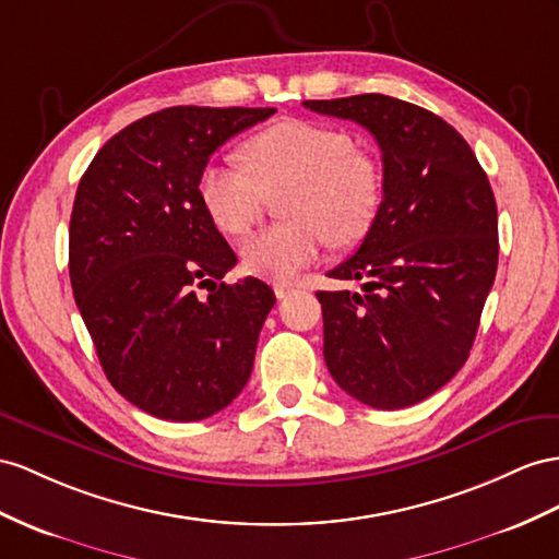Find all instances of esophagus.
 Returning <instances> with one entry per match:
<instances>
[{
    "label": "esophagus",
    "instance_id": "1",
    "mask_svg": "<svg viewBox=\"0 0 559 559\" xmlns=\"http://www.w3.org/2000/svg\"><path fill=\"white\" fill-rule=\"evenodd\" d=\"M295 288L297 285L295 283H290V281H283V283H274V293H276V297H288L290 293H295Z\"/></svg>",
    "mask_w": 559,
    "mask_h": 559
}]
</instances>
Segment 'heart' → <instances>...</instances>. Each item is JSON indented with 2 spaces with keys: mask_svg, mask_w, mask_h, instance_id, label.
<instances>
[{
  "mask_svg": "<svg viewBox=\"0 0 559 559\" xmlns=\"http://www.w3.org/2000/svg\"><path fill=\"white\" fill-rule=\"evenodd\" d=\"M246 167L210 163L198 198L219 231L242 236L264 217L269 198H285L290 224L264 228L242 242V266L264 278H290L321 257L325 242H359L373 226L382 200L378 165L354 139L307 120H281L242 146Z\"/></svg>",
  "mask_w": 559,
  "mask_h": 559,
  "instance_id": "b5f03b06",
  "label": "heart"
}]
</instances>
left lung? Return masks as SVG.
<instances>
[{"mask_svg":"<svg viewBox=\"0 0 559 559\" xmlns=\"http://www.w3.org/2000/svg\"><path fill=\"white\" fill-rule=\"evenodd\" d=\"M305 108L354 120L382 151V203L361 248L328 271L361 293L319 290L323 356L356 402L394 411L432 396L467 361L498 266L491 183L435 112L384 94Z\"/></svg>","mask_w":559,"mask_h":559,"instance_id":"obj_1","label":"left lung"}]
</instances>
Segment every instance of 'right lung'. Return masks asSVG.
<instances>
[{
  "mask_svg": "<svg viewBox=\"0 0 559 559\" xmlns=\"http://www.w3.org/2000/svg\"><path fill=\"white\" fill-rule=\"evenodd\" d=\"M274 112H151L108 139L80 179L68 264L75 302L112 388L155 418H210L252 373L276 295L252 276L222 281L238 260L198 179L224 141Z\"/></svg>",
  "mask_w": 559,
  "mask_h": 559,
  "instance_id": "obj_1",
  "label": "right lung"
}]
</instances>
